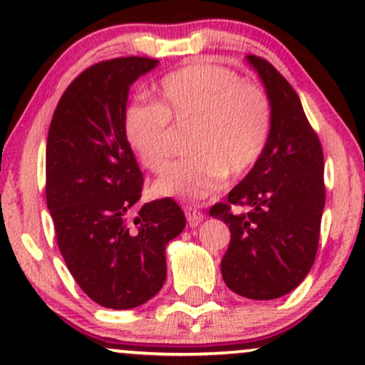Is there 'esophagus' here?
Masks as SVG:
<instances>
[{
  "label": "esophagus",
  "instance_id": "34e87169",
  "mask_svg": "<svg viewBox=\"0 0 365 365\" xmlns=\"http://www.w3.org/2000/svg\"><path fill=\"white\" fill-rule=\"evenodd\" d=\"M185 216H187L188 226H190V228H195L197 225H200L204 221L202 211H199V209H197L195 206H187L185 207Z\"/></svg>",
  "mask_w": 365,
  "mask_h": 365
}]
</instances>
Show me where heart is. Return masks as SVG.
Returning <instances> with one entry per match:
<instances>
[{"instance_id": "b5f03b06", "label": "heart", "mask_w": 365, "mask_h": 365, "mask_svg": "<svg viewBox=\"0 0 365 365\" xmlns=\"http://www.w3.org/2000/svg\"><path fill=\"white\" fill-rule=\"evenodd\" d=\"M156 103H132L123 132L145 168L159 173L173 154V128L192 125L190 158L154 182L161 197L199 200L215 195L226 175L242 177L261 158L271 128V106L261 87L207 61H192L158 83Z\"/></svg>"}]
</instances>
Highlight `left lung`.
I'll return each instance as SVG.
<instances>
[{
	"label": "left lung",
	"instance_id": "obj_1",
	"mask_svg": "<svg viewBox=\"0 0 365 365\" xmlns=\"http://www.w3.org/2000/svg\"><path fill=\"white\" fill-rule=\"evenodd\" d=\"M271 106L266 148L226 202L209 215L228 225L232 240L221 261L226 287L252 300L295 290L316 259L324 209V158L302 103L269 61L249 54ZM232 205L247 207L235 215Z\"/></svg>",
	"mask_w": 365,
	"mask_h": 365
}]
</instances>
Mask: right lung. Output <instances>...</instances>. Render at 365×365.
I'll list each match as a JSON object with an SVG mask.
<instances>
[{
  "mask_svg": "<svg viewBox=\"0 0 365 365\" xmlns=\"http://www.w3.org/2000/svg\"><path fill=\"white\" fill-rule=\"evenodd\" d=\"M158 63H96L63 92L49 125L46 200L58 247L89 299L115 311L161 290L166 245L185 228L173 199L137 207L144 178L123 132L130 86Z\"/></svg>",
  "mask_w": 365,
  "mask_h": 365,
  "instance_id": "add662e5",
  "label": "right lung"
}]
</instances>
